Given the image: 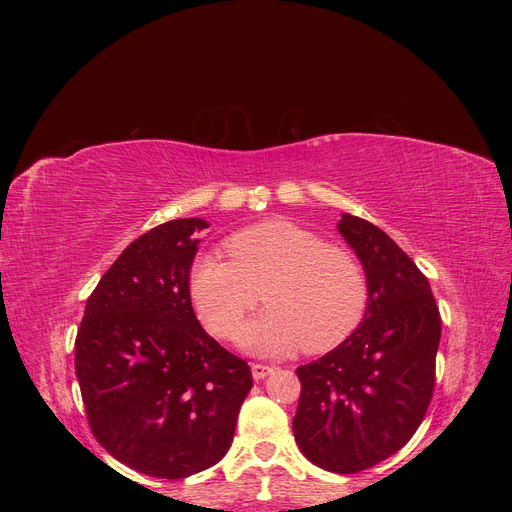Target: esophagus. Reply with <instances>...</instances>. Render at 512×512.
Listing matches in <instances>:
<instances>
[{
  "label": "esophagus",
  "instance_id": "obj_1",
  "mask_svg": "<svg viewBox=\"0 0 512 512\" xmlns=\"http://www.w3.org/2000/svg\"><path fill=\"white\" fill-rule=\"evenodd\" d=\"M273 371V367L269 365H260V363H254L252 365V378L254 380H265L269 374Z\"/></svg>",
  "mask_w": 512,
  "mask_h": 512
}]
</instances>
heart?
<instances>
[{
  "instance_id": "heart-1",
  "label": "heart",
  "mask_w": 512,
  "mask_h": 512,
  "mask_svg": "<svg viewBox=\"0 0 512 512\" xmlns=\"http://www.w3.org/2000/svg\"><path fill=\"white\" fill-rule=\"evenodd\" d=\"M226 250L230 260L198 256L188 273L190 301L211 333L237 339L260 288L271 307L243 331V346L256 354L282 356L303 346L327 352L361 324L367 282L344 247L288 220H269L239 230Z\"/></svg>"
}]
</instances>
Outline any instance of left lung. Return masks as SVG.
<instances>
[{
	"mask_svg": "<svg viewBox=\"0 0 512 512\" xmlns=\"http://www.w3.org/2000/svg\"><path fill=\"white\" fill-rule=\"evenodd\" d=\"M337 230L363 265L367 307L348 339L297 369L292 431L318 468L354 474L395 455L423 423L442 327L427 277L384 230L350 213Z\"/></svg>",
	"mask_w": 512,
	"mask_h": 512,
	"instance_id": "left-lung-1",
	"label": "left lung"
}]
</instances>
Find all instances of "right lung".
<instances>
[{"mask_svg": "<svg viewBox=\"0 0 512 512\" xmlns=\"http://www.w3.org/2000/svg\"><path fill=\"white\" fill-rule=\"evenodd\" d=\"M203 218L160 224L132 241L85 305L76 378L108 455L156 478H185L232 444L250 367L192 309L188 273Z\"/></svg>", "mask_w": 512, "mask_h": 512, "instance_id": "1", "label": "right lung"}]
</instances>
